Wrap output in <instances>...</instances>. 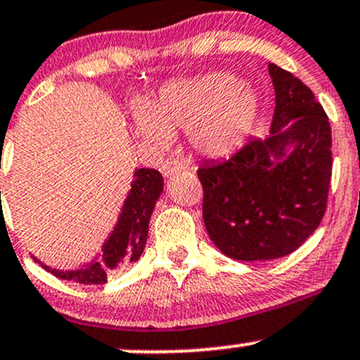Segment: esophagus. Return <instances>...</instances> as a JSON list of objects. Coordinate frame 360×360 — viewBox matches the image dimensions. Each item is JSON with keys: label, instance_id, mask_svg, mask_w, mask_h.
Here are the masks:
<instances>
[{"label": "esophagus", "instance_id": "1", "mask_svg": "<svg viewBox=\"0 0 360 360\" xmlns=\"http://www.w3.org/2000/svg\"><path fill=\"white\" fill-rule=\"evenodd\" d=\"M184 169H186V164H183V162L177 159H167L160 165V172L164 174V177L176 176V174L184 171Z\"/></svg>", "mask_w": 360, "mask_h": 360}]
</instances>
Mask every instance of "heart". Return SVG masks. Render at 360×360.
<instances>
[{
    "label": "heart",
    "mask_w": 360,
    "mask_h": 360,
    "mask_svg": "<svg viewBox=\"0 0 360 360\" xmlns=\"http://www.w3.org/2000/svg\"><path fill=\"white\" fill-rule=\"evenodd\" d=\"M259 112V97L229 73H210L195 80L169 84L138 114V135L157 147H167L172 131L186 129L191 147L219 159L243 147Z\"/></svg>",
    "instance_id": "obj_1"
}]
</instances>
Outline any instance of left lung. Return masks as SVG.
Segmentation results:
<instances>
[{"label":"left lung","instance_id":"8db88e82","mask_svg":"<svg viewBox=\"0 0 360 360\" xmlns=\"http://www.w3.org/2000/svg\"><path fill=\"white\" fill-rule=\"evenodd\" d=\"M275 86L270 136L198 169L203 220L225 256L266 262L290 255L321 224L331 179V128L309 86L268 65Z\"/></svg>","mask_w":360,"mask_h":360}]
</instances>
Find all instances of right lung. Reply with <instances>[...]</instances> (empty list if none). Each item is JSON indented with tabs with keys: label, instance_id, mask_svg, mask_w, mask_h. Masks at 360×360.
I'll return each instance as SVG.
<instances>
[{
	"label": "right lung",
	"instance_id": "right-lung-1",
	"mask_svg": "<svg viewBox=\"0 0 360 360\" xmlns=\"http://www.w3.org/2000/svg\"><path fill=\"white\" fill-rule=\"evenodd\" d=\"M133 177L131 189L122 205L117 224L102 246V255H97L92 262L77 270H56L32 256L35 262L58 278L84 285L105 283L109 274L136 262L147 244L150 217L164 189V179L155 169H136Z\"/></svg>",
	"mask_w": 360,
	"mask_h": 360
}]
</instances>
